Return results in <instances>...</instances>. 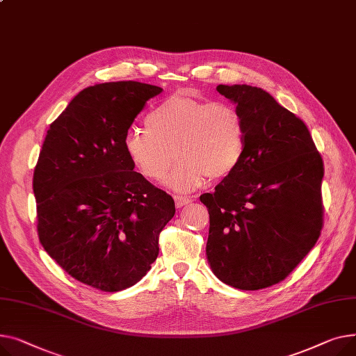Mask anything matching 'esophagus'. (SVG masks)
<instances>
[{
	"mask_svg": "<svg viewBox=\"0 0 356 356\" xmlns=\"http://www.w3.org/2000/svg\"><path fill=\"white\" fill-rule=\"evenodd\" d=\"M174 200H175L177 208H181V207H184V205L191 202L190 198H188V197H182V195H174Z\"/></svg>",
	"mask_w": 356,
	"mask_h": 356,
	"instance_id": "obj_1",
	"label": "esophagus"
}]
</instances>
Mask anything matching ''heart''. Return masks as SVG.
<instances>
[{
	"mask_svg": "<svg viewBox=\"0 0 356 356\" xmlns=\"http://www.w3.org/2000/svg\"><path fill=\"white\" fill-rule=\"evenodd\" d=\"M123 148L135 168L154 182L166 177L177 158L168 185L190 193L207 177L220 181L237 170L244 154V122L229 103L174 95L148 113L146 129L127 134Z\"/></svg>",
	"mask_w": 356,
	"mask_h": 356,
	"instance_id": "obj_1",
	"label": "heart"
}]
</instances>
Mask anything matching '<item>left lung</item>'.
Here are the masks:
<instances>
[{
    "label": "left lung",
    "mask_w": 356,
    "mask_h": 356,
    "mask_svg": "<svg viewBox=\"0 0 356 356\" xmlns=\"http://www.w3.org/2000/svg\"><path fill=\"white\" fill-rule=\"evenodd\" d=\"M244 122V154L213 194L207 260L240 290L284 280L316 244L323 227V161L309 129L275 97L248 85H218Z\"/></svg>",
    "instance_id": "8db88e82"
}]
</instances>
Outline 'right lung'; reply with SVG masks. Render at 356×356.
Masks as SVG:
<instances>
[{"label":"right lung","instance_id":"1","mask_svg":"<svg viewBox=\"0 0 356 356\" xmlns=\"http://www.w3.org/2000/svg\"><path fill=\"white\" fill-rule=\"evenodd\" d=\"M161 88L111 81L83 89L50 124L33 177L37 233L49 256L102 291L138 283L156 260L175 202L134 171L123 139Z\"/></svg>","mask_w":356,"mask_h":356}]
</instances>
